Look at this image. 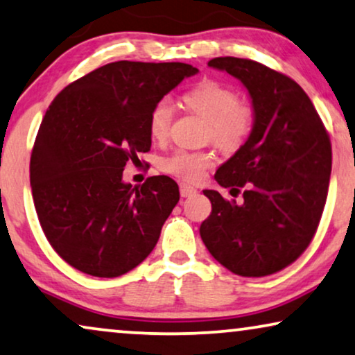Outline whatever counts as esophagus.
I'll return each mask as SVG.
<instances>
[{
  "mask_svg": "<svg viewBox=\"0 0 355 355\" xmlns=\"http://www.w3.org/2000/svg\"><path fill=\"white\" fill-rule=\"evenodd\" d=\"M180 195H182V198L193 196V195H196V190L190 185H185V183H182V185H180Z\"/></svg>",
  "mask_w": 355,
  "mask_h": 355,
  "instance_id": "obj_1",
  "label": "esophagus"
}]
</instances>
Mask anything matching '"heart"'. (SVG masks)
Segmentation results:
<instances>
[{"label": "heart", "mask_w": 355, "mask_h": 355, "mask_svg": "<svg viewBox=\"0 0 355 355\" xmlns=\"http://www.w3.org/2000/svg\"><path fill=\"white\" fill-rule=\"evenodd\" d=\"M182 105L206 121L205 138L224 153H235L247 143L257 123V110L247 98H239V92L229 84L205 79L188 89L180 97ZM172 108L167 101H160L150 108L148 128L150 138H167ZM214 164V155L207 150H173L162 160V168L185 182L201 180Z\"/></svg>", "instance_id": "heart-1"}]
</instances>
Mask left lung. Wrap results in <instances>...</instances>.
Instances as JSON below:
<instances>
[{
    "instance_id": "8db88e82",
    "label": "left lung",
    "mask_w": 355,
    "mask_h": 355,
    "mask_svg": "<svg viewBox=\"0 0 355 355\" xmlns=\"http://www.w3.org/2000/svg\"><path fill=\"white\" fill-rule=\"evenodd\" d=\"M207 64L243 83L257 123L214 175L234 200L202 191L212 212L201 224V239L234 274L269 276L294 263L315 237L328 196L331 141L310 97L287 74L234 56Z\"/></svg>"
}]
</instances>
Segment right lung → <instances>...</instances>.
I'll use <instances>...</instances> for the list:
<instances>
[{
    "label": "right lung",
    "mask_w": 355,
    "mask_h": 355,
    "mask_svg": "<svg viewBox=\"0 0 355 355\" xmlns=\"http://www.w3.org/2000/svg\"><path fill=\"white\" fill-rule=\"evenodd\" d=\"M198 69L115 61L76 79L50 103L31 155L32 198L46 240L69 266L118 277L143 263L180 200L165 175L123 183L150 149L149 112Z\"/></svg>",
    "instance_id": "obj_1"
}]
</instances>
